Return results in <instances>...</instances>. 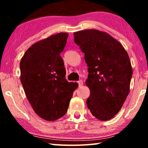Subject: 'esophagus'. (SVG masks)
I'll list each match as a JSON object with an SVG mask.
<instances>
[{
    "instance_id": "obj_1",
    "label": "esophagus",
    "mask_w": 148,
    "mask_h": 148,
    "mask_svg": "<svg viewBox=\"0 0 148 148\" xmlns=\"http://www.w3.org/2000/svg\"><path fill=\"white\" fill-rule=\"evenodd\" d=\"M78 85L79 87H82L83 86V81H82V80H79V81H78Z\"/></svg>"
}]
</instances>
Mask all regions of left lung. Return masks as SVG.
<instances>
[{
    "label": "left lung",
    "mask_w": 148,
    "mask_h": 148,
    "mask_svg": "<svg viewBox=\"0 0 148 148\" xmlns=\"http://www.w3.org/2000/svg\"><path fill=\"white\" fill-rule=\"evenodd\" d=\"M74 36L89 68L87 108L100 121L111 119L130 91L132 69L129 55L121 43L105 32L87 29L75 32Z\"/></svg>",
    "instance_id": "1"
}]
</instances>
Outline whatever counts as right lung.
<instances>
[{
	"label": "right lung",
	"instance_id": "add662e5",
	"mask_svg": "<svg viewBox=\"0 0 148 148\" xmlns=\"http://www.w3.org/2000/svg\"><path fill=\"white\" fill-rule=\"evenodd\" d=\"M68 33L59 32L32 44L20 61L21 84L34 111L41 118L53 121L66 113L78 84L68 82L60 53Z\"/></svg>",
	"mask_w": 148,
	"mask_h": 148
}]
</instances>
